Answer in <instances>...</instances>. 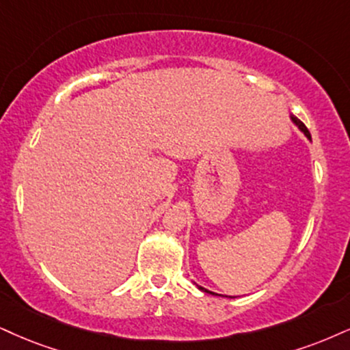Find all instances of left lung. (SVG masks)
Returning <instances> with one entry per match:
<instances>
[{
	"label": "left lung",
	"mask_w": 350,
	"mask_h": 350,
	"mask_svg": "<svg viewBox=\"0 0 350 350\" xmlns=\"http://www.w3.org/2000/svg\"><path fill=\"white\" fill-rule=\"evenodd\" d=\"M291 120H292V122H294V123L297 124V126H299V129H300V131H301V133H304V135H305V136H307V137H308V139H312V136H310V133H308V129H307V126H305V124H304V123H301V122H300V120H299V118H297V116H294V115H291ZM198 287H200V291H202V292H208V294L217 295V294H214V292H211V291H208V288H204V287H201V286H198Z\"/></svg>",
	"instance_id": "left-lung-1"
}]
</instances>
